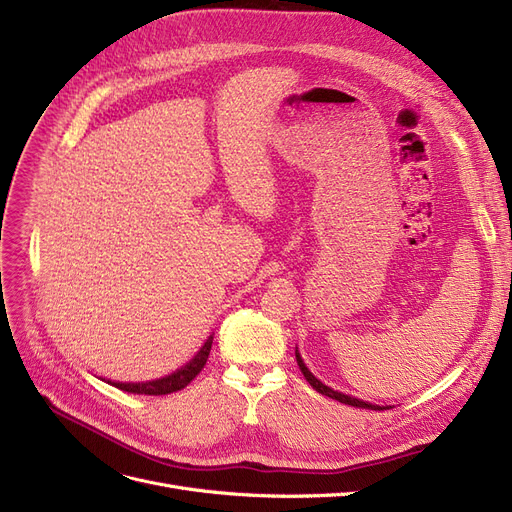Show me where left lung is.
<instances>
[{
    "mask_svg": "<svg viewBox=\"0 0 512 512\" xmlns=\"http://www.w3.org/2000/svg\"><path fill=\"white\" fill-rule=\"evenodd\" d=\"M295 355H297V364H299V368H301V372H303V376L307 379V383L314 387L318 393H322V395H326V397H332V399H337V402H341V404H347V406H353V408H364V410H387V408H381V406H372V404H368V402H362V399H355V397H349V395H345V393H339V391H332L330 387H326V385H322L314 374H311L309 370H307V366L303 364V360H301V355L295 351Z\"/></svg>",
    "mask_w": 512,
    "mask_h": 512,
    "instance_id": "1",
    "label": "left lung"
}]
</instances>
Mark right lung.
I'll return each mask as SVG.
<instances>
[{
    "label": "right lung",
    "mask_w": 512,
    "mask_h": 512,
    "mask_svg": "<svg viewBox=\"0 0 512 512\" xmlns=\"http://www.w3.org/2000/svg\"><path fill=\"white\" fill-rule=\"evenodd\" d=\"M211 343H213V337L207 339L203 349L194 355V360L190 364H186L184 368L165 376V379L150 381V383H113V385L121 391L138 393V395H167V393L182 391L190 381L196 379V374L205 368L209 351H211Z\"/></svg>",
    "instance_id": "obj_1"
}]
</instances>
